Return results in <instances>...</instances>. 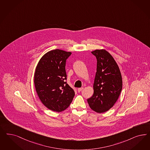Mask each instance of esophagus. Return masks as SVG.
Segmentation results:
<instances>
[{"label": "esophagus", "mask_w": 150, "mask_h": 150, "mask_svg": "<svg viewBox=\"0 0 150 150\" xmlns=\"http://www.w3.org/2000/svg\"><path fill=\"white\" fill-rule=\"evenodd\" d=\"M83 89V87H82V88H78V92H81V91H82Z\"/></svg>", "instance_id": "esophagus-1"}]
</instances>
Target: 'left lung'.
<instances>
[{
  "mask_svg": "<svg viewBox=\"0 0 150 150\" xmlns=\"http://www.w3.org/2000/svg\"><path fill=\"white\" fill-rule=\"evenodd\" d=\"M97 60V72L93 84L94 93L87 99L93 110L103 113L116 103L122 87L121 73L115 59L105 50L92 51Z\"/></svg>",
  "mask_w": 150,
  "mask_h": 150,
  "instance_id": "left-lung-1",
  "label": "left lung"
}]
</instances>
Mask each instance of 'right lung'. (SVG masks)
Here are the masks:
<instances>
[{
  "label": "right lung",
  "mask_w": 150,
  "mask_h": 150,
  "mask_svg": "<svg viewBox=\"0 0 150 150\" xmlns=\"http://www.w3.org/2000/svg\"><path fill=\"white\" fill-rule=\"evenodd\" d=\"M71 53L59 49L50 51L40 59L36 68V91L40 100L51 110H64L75 95L74 90L66 82V63Z\"/></svg>",
  "instance_id": "obj_1"
}]
</instances>
